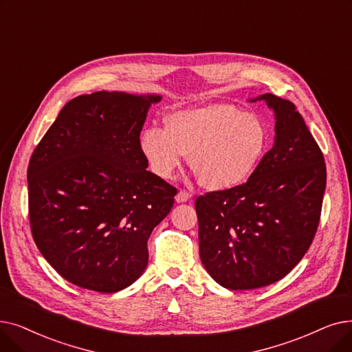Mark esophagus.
I'll use <instances>...</instances> for the list:
<instances>
[{
  "label": "esophagus",
  "mask_w": 352,
  "mask_h": 352,
  "mask_svg": "<svg viewBox=\"0 0 352 352\" xmlns=\"http://www.w3.org/2000/svg\"><path fill=\"white\" fill-rule=\"evenodd\" d=\"M191 198V194L188 192V191H186V190H181L178 194H177V197H175V201L177 203H186V201H188Z\"/></svg>",
  "instance_id": "1"
}]
</instances>
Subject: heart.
<instances>
[{
  "label": "heart",
  "instance_id": "1",
  "mask_svg": "<svg viewBox=\"0 0 352 352\" xmlns=\"http://www.w3.org/2000/svg\"><path fill=\"white\" fill-rule=\"evenodd\" d=\"M266 145L262 119L226 103L175 112L165 119V129L145 128L140 140L157 177L170 179L190 155L198 182L211 191L244 184L263 158Z\"/></svg>",
  "mask_w": 352,
  "mask_h": 352
}]
</instances>
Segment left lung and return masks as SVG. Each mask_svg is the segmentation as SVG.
<instances>
[{
	"label": "left lung",
	"mask_w": 352,
	"mask_h": 352,
	"mask_svg": "<svg viewBox=\"0 0 352 352\" xmlns=\"http://www.w3.org/2000/svg\"><path fill=\"white\" fill-rule=\"evenodd\" d=\"M276 140L240 187L197 197L200 257L232 290L280 280L308 252L327 186L324 154L296 106L265 94Z\"/></svg>",
	"instance_id": "1"
}]
</instances>
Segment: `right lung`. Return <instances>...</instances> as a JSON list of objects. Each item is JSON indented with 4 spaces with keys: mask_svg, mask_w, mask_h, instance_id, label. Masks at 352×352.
<instances>
[{
    "mask_svg": "<svg viewBox=\"0 0 352 352\" xmlns=\"http://www.w3.org/2000/svg\"><path fill=\"white\" fill-rule=\"evenodd\" d=\"M161 96L95 91L72 99L30 158L33 239L60 276L102 294L132 285L177 188L146 170L140 135Z\"/></svg>",
    "mask_w": 352,
    "mask_h": 352,
    "instance_id": "1",
    "label": "right lung"
}]
</instances>
